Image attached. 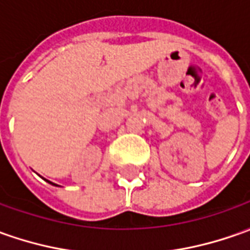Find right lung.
Here are the masks:
<instances>
[{"label": "right lung", "instance_id": "1", "mask_svg": "<svg viewBox=\"0 0 250 250\" xmlns=\"http://www.w3.org/2000/svg\"><path fill=\"white\" fill-rule=\"evenodd\" d=\"M47 182H49V181H47ZM49 183H52V182H49ZM56 186H57V185H56Z\"/></svg>", "mask_w": 250, "mask_h": 250}]
</instances>
